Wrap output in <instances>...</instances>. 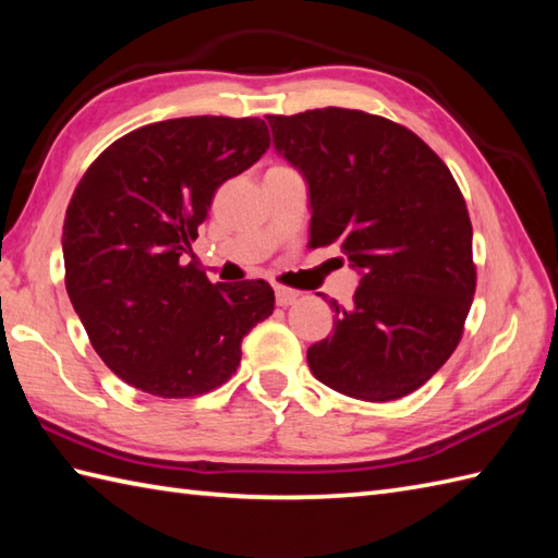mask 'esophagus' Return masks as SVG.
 <instances>
[{
	"instance_id": "34e87169",
	"label": "esophagus",
	"mask_w": 558,
	"mask_h": 558,
	"mask_svg": "<svg viewBox=\"0 0 558 558\" xmlns=\"http://www.w3.org/2000/svg\"><path fill=\"white\" fill-rule=\"evenodd\" d=\"M298 300H300L298 292L286 290V288H276V302H278V306H290V304H294Z\"/></svg>"
}]
</instances>
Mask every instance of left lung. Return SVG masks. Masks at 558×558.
Segmentation results:
<instances>
[{"label": "left lung", "mask_w": 558, "mask_h": 558, "mask_svg": "<svg viewBox=\"0 0 558 558\" xmlns=\"http://www.w3.org/2000/svg\"><path fill=\"white\" fill-rule=\"evenodd\" d=\"M272 148L310 189L312 246L338 242L360 272L333 333L306 350L342 396L388 402L441 369L472 294V225L444 160L410 129L360 110L268 117Z\"/></svg>", "instance_id": "left-lung-1"}]
</instances>
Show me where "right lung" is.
I'll return each mask as SVG.
<instances>
[{
  "label": "right lung",
  "instance_id": "right-lung-1",
  "mask_svg": "<svg viewBox=\"0 0 558 558\" xmlns=\"http://www.w3.org/2000/svg\"><path fill=\"white\" fill-rule=\"evenodd\" d=\"M268 144L256 117H182L114 141L83 174L62 232L66 292L93 350L129 386L158 398L208 393L272 314L266 280L213 286L184 266L216 189Z\"/></svg>",
  "mask_w": 558,
  "mask_h": 558
}]
</instances>
